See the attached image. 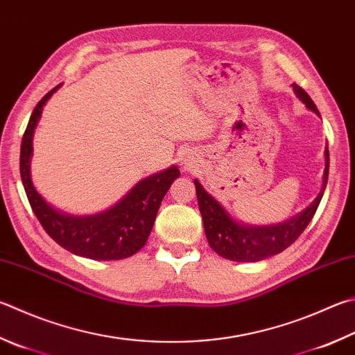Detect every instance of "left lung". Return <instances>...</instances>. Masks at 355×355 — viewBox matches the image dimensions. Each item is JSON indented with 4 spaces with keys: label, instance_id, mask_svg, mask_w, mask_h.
I'll return each instance as SVG.
<instances>
[{
    "label": "left lung",
    "instance_id": "obj_1",
    "mask_svg": "<svg viewBox=\"0 0 355 355\" xmlns=\"http://www.w3.org/2000/svg\"><path fill=\"white\" fill-rule=\"evenodd\" d=\"M292 88L296 98L309 110L321 118L318 108L313 104L311 96L301 87L296 85V83H292ZM327 175H329V149L326 146L323 184H321L320 194L304 211L298 212V214L287 218L284 222L275 225H248L237 222L196 178L194 184L198 200V209L203 218L205 234L209 247L218 256L234 262H257L284 251L298 239L309 222L312 220L315 211H317L321 202V197L324 194Z\"/></svg>",
    "mask_w": 355,
    "mask_h": 355
}]
</instances>
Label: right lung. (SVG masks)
I'll return each mask as SVG.
<instances>
[{
	"label": "right lung",
	"instance_id": "1",
	"mask_svg": "<svg viewBox=\"0 0 355 355\" xmlns=\"http://www.w3.org/2000/svg\"><path fill=\"white\" fill-rule=\"evenodd\" d=\"M60 85L51 89L38 102L26 127L20 152V173L26 196L44 231L76 256L96 261H118L144 247L155 223L161 200L173 180L180 177L177 166L152 173L138 182L110 208L89 216H74L57 209L35 189L31 177V158L34 132L42 118L43 107Z\"/></svg>",
	"mask_w": 355,
	"mask_h": 355
}]
</instances>
